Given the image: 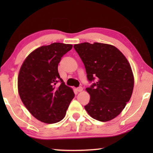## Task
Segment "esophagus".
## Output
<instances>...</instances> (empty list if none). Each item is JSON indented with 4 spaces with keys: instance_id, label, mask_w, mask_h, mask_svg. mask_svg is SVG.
I'll return each instance as SVG.
<instances>
[{
    "instance_id": "34e87169",
    "label": "esophagus",
    "mask_w": 153,
    "mask_h": 153,
    "mask_svg": "<svg viewBox=\"0 0 153 153\" xmlns=\"http://www.w3.org/2000/svg\"><path fill=\"white\" fill-rule=\"evenodd\" d=\"M76 90L78 91V92H80V91H82V90H83V88L82 87H78V88L76 89Z\"/></svg>"
}]
</instances>
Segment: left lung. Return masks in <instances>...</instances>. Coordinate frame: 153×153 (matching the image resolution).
Returning a JSON list of instances; mask_svg holds the SVG:
<instances>
[{"mask_svg":"<svg viewBox=\"0 0 153 153\" xmlns=\"http://www.w3.org/2000/svg\"><path fill=\"white\" fill-rule=\"evenodd\" d=\"M86 69L89 82L86 90L90 100L85 108L101 122L113 120L129 102L134 89V75L127 58L111 45L83 42L74 45Z\"/></svg>","mask_w":153,"mask_h":153,"instance_id":"1","label":"left lung"}]
</instances>
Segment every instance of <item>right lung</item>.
Listing matches in <instances>:
<instances>
[{
    "instance_id": "1",
    "label": "right lung",
    "mask_w": 153,
    "mask_h": 153,
    "mask_svg": "<svg viewBox=\"0 0 153 153\" xmlns=\"http://www.w3.org/2000/svg\"><path fill=\"white\" fill-rule=\"evenodd\" d=\"M72 48V45L60 42L40 47L26 57L20 68L18 91L21 100L30 113L44 123L62 120L75 97L58 72L61 59Z\"/></svg>"
}]
</instances>
